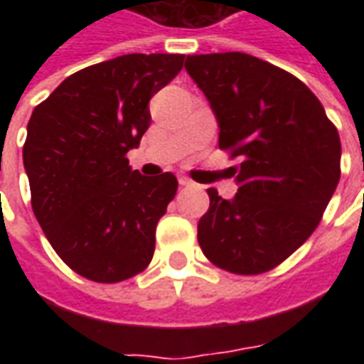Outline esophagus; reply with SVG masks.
<instances>
[{
  "label": "esophagus",
  "mask_w": 364,
  "mask_h": 364,
  "mask_svg": "<svg viewBox=\"0 0 364 364\" xmlns=\"http://www.w3.org/2000/svg\"><path fill=\"white\" fill-rule=\"evenodd\" d=\"M179 185H183V187H191V185H193V181H191V179H187V177H179Z\"/></svg>",
  "instance_id": "34e87169"
}]
</instances>
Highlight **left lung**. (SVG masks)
Instances as JSON below:
<instances>
[{"label": "left lung", "mask_w": 364, "mask_h": 364, "mask_svg": "<svg viewBox=\"0 0 364 364\" xmlns=\"http://www.w3.org/2000/svg\"><path fill=\"white\" fill-rule=\"evenodd\" d=\"M187 74L218 120L232 200L208 189L198 245L236 274L271 271L318 228L341 175V142L320 99L298 77L244 52L187 56Z\"/></svg>", "instance_id": "obj_1"}]
</instances>
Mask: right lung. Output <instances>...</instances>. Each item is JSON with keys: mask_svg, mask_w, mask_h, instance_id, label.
Instances as JSON below:
<instances>
[{"mask_svg": "<svg viewBox=\"0 0 364 364\" xmlns=\"http://www.w3.org/2000/svg\"><path fill=\"white\" fill-rule=\"evenodd\" d=\"M183 62V54H124L93 64L31 114L23 164L33 213L60 259L90 281H127L154 257L177 179L132 171L127 154L150 127V99Z\"/></svg>", "mask_w": 364, "mask_h": 364, "instance_id": "add662e5", "label": "right lung"}]
</instances>
